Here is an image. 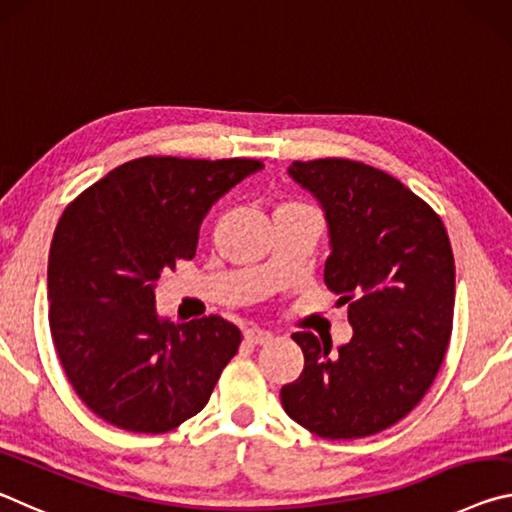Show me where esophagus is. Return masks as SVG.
<instances>
[{
    "mask_svg": "<svg viewBox=\"0 0 512 512\" xmlns=\"http://www.w3.org/2000/svg\"><path fill=\"white\" fill-rule=\"evenodd\" d=\"M245 340L249 342V345H265V342L272 340V333L263 331V329H247Z\"/></svg>",
    "mask_w": 512,
    "mask_h": 512,
    "instance_id": "esophagus-1",
    "label": "esophagus"
}]
</instances>
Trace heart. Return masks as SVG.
Listing matches in <instances>:
<instances>
[{"label": "heart", "instance_id": "heart-1", "mask_svg": "<svg viewBox=\"0 0 512 512\" xmlns=\"http://www.w3.org/2000/svg\"><path fill=\"white\" fill-rule=\"evenodd\" d=\"M288 206H304V204H283L281 208H288Z\"/></svg>", "mask_w": 512, "mask_h": 512}]
</instances>
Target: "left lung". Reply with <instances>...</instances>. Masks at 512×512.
I'll return each instance as SVG.
<instances>
[{
	"mask_svg": "<svg viewBox=\"0 0 512 512\" xmlns=\"http://www.w3.org/2000/svg\"><path fill=\"white\" fill-rule=\"evenodd\" d=\"M288 174L324 208V283L349 304L354 335L331 351V338L292 333L304 372L283 385L281 404L320 438H365L404 420L440 370L454 322V251L440 215L376 167L317 158Z\"/></svg>",
	"mask_w": 512,
	"mask_h": 512,
	"instance_id": "left-lung-1",
	"label": "left lung"
}]
</instances>
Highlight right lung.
<instances>
[{
	"mask_svg": "<svg viewBox=\"0 0 512 512\" xmlns=\"http://www.w3.org/2000/svg\"><path fill=\"white\" fill-rule=\"evenodd\" d=\"M261 167L254 158L145 156L63 211L49 247V331L67 381L104 422L167 433L208 404L242 333L220 315L163 320L154 288L195 258L215 201Z\"/></svg>",
	"mask_w": 512,
	"mask_h": 512,
	"instance_id": "right-lung-1",
	"label": "right lung"
}]
</instances>
